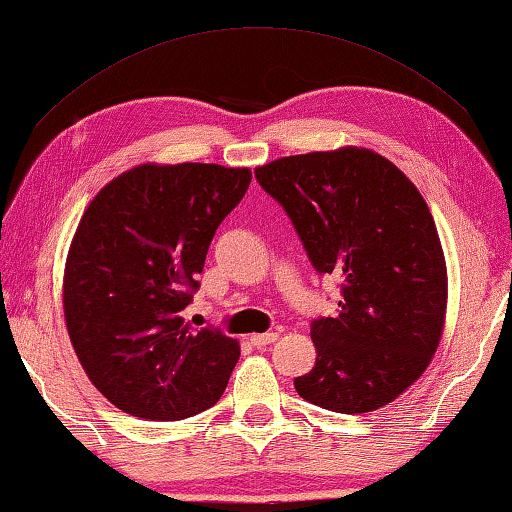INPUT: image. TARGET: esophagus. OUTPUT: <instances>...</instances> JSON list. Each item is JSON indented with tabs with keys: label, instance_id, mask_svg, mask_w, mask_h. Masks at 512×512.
<instances>
[{
	"label": "esophagus",
	"instance_id": "34e87169",
	"mask_svg": "<svg viewBox=\"0 0 512 512\" xmlns=\"http://www.w3.org/2000/svg\"><path fill=\"white\" fill-rule=\"evenodd\" d=\"M276 340H279V335H276V333H256V335H251V338H249L251 345L258 347V349L267 347V345H274Z\"/></svg>",
	"mask_w": 512,
	"mask_h": 512
}]
</instances>
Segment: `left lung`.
<instances>
[{"instance_id": "8db88e82", "label": "left lung", "mask_w": 512, "mask_h": 512, "mask_svg": "<svg viewBox=\"0 0 512 512\" xmlns=\"http://www.w3.org/2000/svg\"><path fill=\"white\" fill-rule=\"evenodd\" d=\"M256 179L295 226L317 274L340 279L338 313L315 317V367L301 399L370 413L420 379L438 349L447 267L420 192L370 149L286 156Z\"/></svg>"}]
</instances>
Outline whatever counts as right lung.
<instances>
[{"label": "right lung", "instance_id": "right-lung-1", "mask_svg": "<svg viewBox=\"0 0 512 512\" xmlns=\"http://www.w3.org/2000/svg\"><path fill=\"white\" fill-rule=\"evenodd\" d=\"M249 181L245 167L140 165L83 213L65 265V322L88 379L124 413L177 422L220 401L238 342L181 311Z\"/></svg>", "mask_w": 512, "mask_h": 512}]
</instances>
